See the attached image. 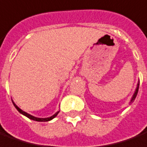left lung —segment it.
Returning a JSON list of instances; mask_svg holds the SVG:
<instances>
[{
  "label": "left lung",
  "instance_id": "obj_1",
  "mask_svg": "<svg viewBox=\"0 0 147 147\" xmlns=\"http://www.w3.org/2000/svg\"><path fill=\"white\" fill-rule=\"evenodd\" d=\"M138 88H139V82L138 83V85H137L136 90H135V92H134V95H133L132 98H131V100H130V103L133 102V101H134V100H135V98H136L137 94H138Z\"/></svg>",
  "mask_w": 147,
  "mask_h": 147
}]
</instances>
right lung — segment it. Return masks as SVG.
Returning <instances> with one entry per match:
<instances>
[{
  "label": "right lung",
  "mask_w": 147,
  "mask_h": 147,
  "mask_svg": "<svg viewBox=\"0 0 147 147\" xmlns=\"http://www.w3.org/2000/svg\"><path fill=\"white\" fill-rule=\"evenodd\" d=\"M13 105L15 106V108L18 109V111L20 113H22V114H23L24 116H26V117H27L28 118H30V119L34 120V121H51V120H52L53 118H55V117L57 116V114L59 113V111H58L57 113H55V114L51 117H47V118H39V117H34V116L30 115V114H29L27 113H26V112H24L23 110H22L20 108H18L16 105L14 104V102L13 101Z\"/></svg>",
  "instance_id": "add662e5"
}]
</instances>
